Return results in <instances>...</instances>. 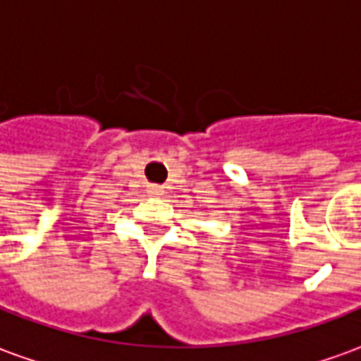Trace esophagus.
<instances>
[{
	"label": "esophagus",
	"mask_w": 361,
	"mask_h": 361,
	"mask_svg": "<svg viewBox=\"0 0 361 361\" xmlns=\"http://www.w3.org/2000/svg\"><path fill=\"white\" fill-rule=\"evenodd\" d=\"M149 192H151V195H161L163 190H161V186H151V188H149Z\"/></svg>",
	"instance_id": "1"
}]
</instances>
